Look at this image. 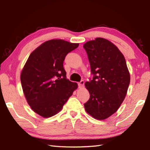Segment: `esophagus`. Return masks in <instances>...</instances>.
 <instances>
[{
  "label": "esophagus",
  "instance_id": "esophagus-1",
  "mask_svg": "<svg viewBox=\"0 0 150 150\" xmlns=\"http://www.w3.org/2000/svg\"><path fill=\"white\" fill-rule=\"evenodd\" d=\"M79 88H82L84 86V81H81L80 82H79Z\"/></svg>",
  "mask_w": 150,
  "mask_h": 150
}]
</instances>
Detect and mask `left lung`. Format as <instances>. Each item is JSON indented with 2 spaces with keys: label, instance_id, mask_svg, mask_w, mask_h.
<instances>
[{
  "label": "left lung",
  "instance_id": "1",
  "mask_svg": "<svg viewBox=\"0 0 150 150\" xmlns=\"http://www.w3.org/2000/svg\"><path fill=\"white\" fill-rule=\"evenodd\" d=\"M93 79L85 83L90 95L85 103L86 112L97 120H104L119 109L126 97L130 74L123 54L110 40L95 38L84 44Z\"/></svg>",
  "mask_w": 150,
  "mask_h": 150
}]
</instances>
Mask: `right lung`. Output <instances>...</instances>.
I'll return each mask as SVG.
<instances>
[{
    "instance_id": "add662e5",
    "label": "right lung",
    "mask_w": 150,
    "mask_h": 150,
    "mask_svg": "<svg viewBox=\"0 0 150 150\" xmlns=\"http://www.w3.org/2000/svg\"><path fill=\"white\" fill-rule=\"evenodd\" d=\"M62 39L47 40L31 53L22 69L21 81L28 104L43 118L58 113L78 84L66 79L65 57L79 46Z\"/></svg>"
}]
</instances>
